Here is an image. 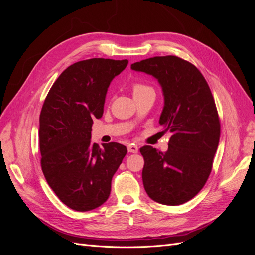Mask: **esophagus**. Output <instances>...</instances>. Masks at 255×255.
I'll return each instance as SVG.
<instances>
[{"instance_id": "34e87169", "label": "esophagus", "mask_w": 255, "mask_h": 255, "mask_svg": "<svg viewBox=\"0 0 255 255\" xmlns=\"http://www.w3.org/2000/svg\"><path fill=\"white\" fill-rule=\"evenodd\" d=\"M128 151L129 153H137L138 152V146L134 143H130L128 145Z\"/></svg>"}]
</instances>
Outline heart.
Listing matches in <instances>:
<instances>
[{
    "mask_svg": "<svg viewBox=\"0 0 255 255\" xmlns=\"http://www.w3.org/2000/svg\"><path fill=\"white\" fill-rule=\"evenodd\" d=\"M146 89H152L151 87L146 86V85L144 84H141V83H136L133 85V92L134 94H138V92H141L143 90H146Z\"/></svg>",
    "mask_w": 255,
    "mask_h": 255,
    "instance_id": "1",
    "label": "heart"
}]
</instances>
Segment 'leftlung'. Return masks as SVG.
<instances>
[{
    "instance_id": "left-lung-1",
    "label": "left lung",
    "mask_w": 255,
    "mask_h": 255,
    "mask_svg": "<svg viewBox=\"0 0 255 255\" xmlns=\"http://www.w3.org/2000/svg\"><path fill=\"white\" fill-rule=\"evenodd\" d=\"M130 68L157 79L165 98L159 125L172 134L165 153L140 148L144 189L160 204H183L203 188L218 148L220 120L212 91L199 69L177 56L151 57Z\"/></svg>"
}]
</instances>
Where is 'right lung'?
<instances>
[{
  "instance_id": "obj_1",
  "label": "right lung",
  "mask_w": 255,
  "mask_h": 255,
  "mask_svg": "<svg viewBox=\"0 0 255 255\" xmlns=\"http://www.w3.org/2000/svg\"><path fill=\"white\" fill-rule=\"evenodd\" d=\"M128 59L91 58L69 66L53 84L39 117L41 169L64 204L78 212L102 205L127 148L91 141L95 118L103 115L107 88Z\"/></svg>"
}]
</instances>
